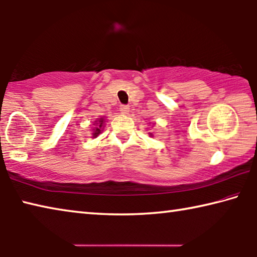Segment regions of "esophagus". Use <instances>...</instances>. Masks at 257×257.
I'll return each mask as SVG.
<instances>
[{"instance_id": "obj_1", "label": "esophagus", "mask_w": 257, "mask_h": 257, "mask_svg": "<svg viewBox=\"0 0 257 257\" xmlns=\"http://www.w3.org/2000/svg\"><path fill=\"white\" fill-rule=\"evenodd\" d=\"M129 110H130V107L128 105H120V112L123 113V114H127Z\"/></svg>"}]
</instances>
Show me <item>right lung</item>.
Here are the masks:
<instances>
[{
    "mask_svg": "<svg viewBox=\"0 0 257 257\" xmlns=\"http://www.w3.org/2000/svg\"><path fill=\"white\" fill-rule=\"evenodd\" d=\"M102 127H103V119H99V122L97 123V127L94 129V133H93L94 137H96V136H98L99 134H101V132H102Z\"/></svg>",
    "mask_w": 257,
    "mask_h": 257,
    "instance_id": "1",
    "label": "right lung"
}]
</instances>
